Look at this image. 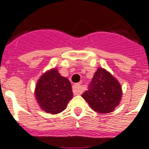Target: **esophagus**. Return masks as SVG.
Masks as SVG:
<instances>
[{"instance_id":"1","label":"esophagus","mask_w":149,"mask_h":149,"mask_svg":"<svg viewBox=\"0 0 149 149\" xmlns=\"http://www.w3.org/2000/svg\"><path fill=\"white\" fill-rule=\"evenodd\" d=\"M73 93L74 95H80L81 93V89L80 84H74L73 86Z\"/></svg>"}]
</instances>
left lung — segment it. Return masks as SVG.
<instances>
[{"instance_id": "8db88e82", "label": "left lung", "mask_w": 149, "mask_h": 149, "mask_svg": "<svg viewBox=\"0 0 149 149\" xmlns=\"http://www.w3.org/2000/svg\"><path fill=\"white\" fill-rule=\"evenodd\" d=\"M123 90L119 81L105 70L99 68L93 75L88 90L81 97L96 112L110 113L120 104Z\"/></svg>"}]
</instances>
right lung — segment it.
Listing matches in <instances>:
<instances>
[{"label": "right lung", "instance_id": "right-lung-1", "mask_svg": "<svg viewBox=\"0 0 149 149\" xmlns=\"http://www.w3.org/2000/svg\"><path fill=\"white\" fill-rule=\"evenodd\" d=\"M34 95L41 110L56 115L65 110L73 92L70 81L54 68L45 71L38 80Z\"/></svg>", "mask_w": 149, "mask_h": 149}]
</instances>
